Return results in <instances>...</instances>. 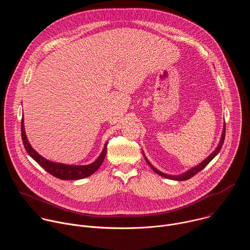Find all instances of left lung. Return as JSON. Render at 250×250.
I'll return each instance as SVG.
<instances>
[{"label":"left lung","instance_id":"obj_1","mask_svg":"<svg viewBox=\"0 0 250 250\" xmlns=\"http://www.w3.org/2000/svg\"><path fill=\"white\" fill-rule=\"evenodd\" d=\"M225 136H226V125H224V129H223V133H222V137H221V140H220V144H219V146H217V148L213 150V152L209 155V156H208L203 162H201L199 165H197V166H195V167H193V168H191L190 170H188L187 172H185V173H183V174H181V175H168V174H165V173H163V172H161V171H159V170H157L156 168H154V166L147 160V158L146 157V155H145V158H146V162L148 163V165L151 167V169L156 173V174H158V175H160V176H163V177H165V178H168V179H171V180H177V181H184V180H188V179H190V178H192L194 175H196L198 172H200L201 170H203L213 158L216 157V155L220 152V150L222 149V146H223V145H224V140H225Z\"/></svg>","mask_w":250,"mask_h":250}]
</instances>
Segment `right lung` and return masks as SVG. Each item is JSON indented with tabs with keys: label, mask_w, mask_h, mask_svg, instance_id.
I'll return each mask as SVG.
<instances>
[{
	"label": "right lung",
	"mask_w": 250,
	"mask_h": 250,
	"mask_svg": "<svg viewBox=\"0 0 250 250\" xmlns=\"http://www.w3.org/2000/svg\"><path fill=\"white\" fill-rule=\"evenodd\" d=\"M21 138L24 148L28 155L37 161L44 170H46L49 174L52 176L59 178L61 180H79L83 179V178L91 176L93 173H95L99 167L102 165L105 153H106V146H108V142H105L104 146L99 155V157L88 165H68V164H62L57 162H52L50 160L45 159L42 155H40L37 151H35L30 144L27 140V137L25 135L24 131V125H23V118L21 119Z\"/></svg>",
	"instance_id": "right-lung-1"
}]
</instances>
